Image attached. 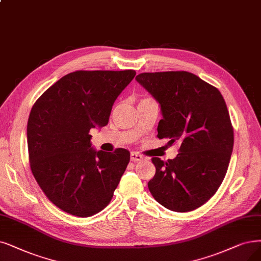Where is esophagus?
<instances>
[{"label":"esophagus","mask_w":261,"mask_h":261,"mask_svg":"<svg viewBox=\"0 0 261 261\" xmlns=\"http://www.w3.org/2000/svg\"><path fill=\"white\" fill-rule=\"evenodd\" d=\"M130 160L133 162H139L141 160H143V156L137 152H132L130 153Z\"/></svg>","instance_id":"34e87169"}]
</instances>
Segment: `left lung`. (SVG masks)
Instances as JSON below:
<instances>
[{
    "instance_id": "obj_1",
    "label": "left lung",
    "mask_w": 261,
    "mask_h": 261,
    "mask_svg": "<svg viewBox=\"0 0 261 261\" xmlns=\"http://www.w3.org/2000/svg\"><path fill=\"white\" fill-rule=\"evenodd\" d=\"M136 80L160 102L159 138L180 144L174 160L153 158L148 187L167 209L189 212L221 186L233 149V128L221 92L189 71L142 72Z\"/></svg>"
}]
</instances>
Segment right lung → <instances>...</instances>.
<instances>
[{
    "mask_svg": "<svg viewBox=\"0 0 261 261\" xmlns=\"http://www.w3.org/2000/svg\"><path fill=\"white\" fill-rule=\"evenodd\" d=\"M136 71L77 70L35 101L28 120L31 170L48 199L79 217L108 205L129 163V152L91 147L90 129L108 124L114 100Z\"/></svg>",
    "mask_w": 261,
    "mask_h": 261,
    "instance_id": "add662e5",
    "label": "right lung"
}]
</instances>
